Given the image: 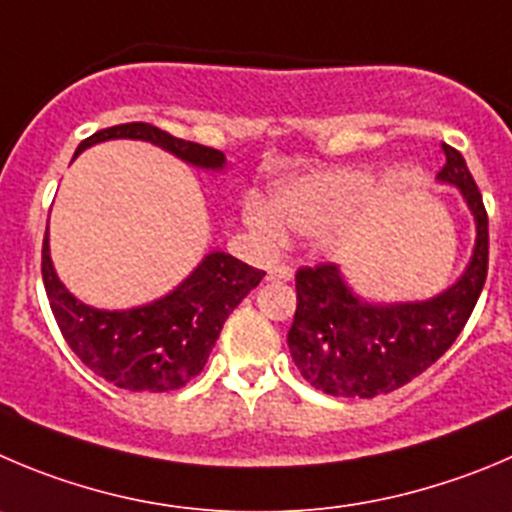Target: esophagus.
Segmentation results:
<instances>
[{
  "label": "esophagus",
  "instance_id": "obj_1",
  "mask_svg": "<svg viewBox=\"0 0 512 512\" xmlns=\"http://www.w3.org/2000/svg\"><path fill=\"white\" fill-rule=\"evenodd\" d=\"M269 279L271 281H291V279H294V269H291V266H286V264L271 266Z\"/></svg>",
  "mask_w": 512,
  "mask_h": 512
}]
</instances>
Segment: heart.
<instances>
[{
	"label": "heart",
	"mask_w": 512,
	"mask_h": 512,
	"mask_svg": "<svg viewBox=\"0 0 512 512\" xmlns=\"http://www.w3.org/2000/svg\"><path fill=\"white\" fill-rule=\"evenodd\" d=\"M367 188V175L349 170L284 180L271 191V206L259 198H248L243 206V221L269 243H279L284 238V223L306 236H319L342 226Z\"/></svg>",
	"instance_id": "obj_1"
}]
</instances>
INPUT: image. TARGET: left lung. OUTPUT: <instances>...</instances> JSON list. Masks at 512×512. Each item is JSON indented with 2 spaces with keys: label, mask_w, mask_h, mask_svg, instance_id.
<instances>
[{
  "label": "left lung",
  "mask_w": 512,
  "mask_h": 512,
  "mask_svg": "<svg viewBox=\"0 0 512 512\" xmlns=\"http://www.w3.org/2000/svg\"><path fill=\"white\" fill-rule=\"evenodd\" d=\"M437 178L460 186L478 223V246L465 276L422 304L372 306L352 296L334 264L296 271V311L289 352L301 377L332 397H377L412 382L465 329L488 279V211L460 150L442 143Z\"/></svg>",
  "instance_id": "obj_1"
}]
</instances>
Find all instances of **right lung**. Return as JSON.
Masks as SVG:
<instances>
[{
    "label": "right lung",
    "mask_w": 512,
    "mask_h": 512,
    "mask_svg": "<svg viewBox=\"0 0 512 512\" xmlns=\"http://www.w3.org/2000/svg\"><path fill=\"white\" fill-rule=\"evenodd\" d=\"M110 138L150 140L201 168H221L226 163L221 150L173 138L150 123L97 130L77 145V153ZM264 276L266 271L216 251L208 253L165 299L130 311H97L75 301L60 284L52 269L47 233L42 243V279L62 337L97 377L130 392H173L198 377L228 314Z\"/></svg>",
    "instance_id": "obj_1"
}]
</instances>
